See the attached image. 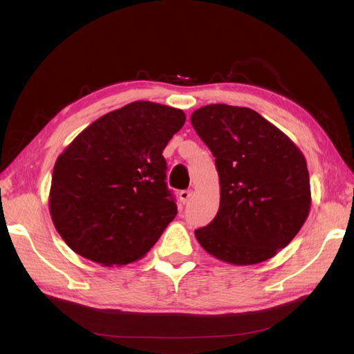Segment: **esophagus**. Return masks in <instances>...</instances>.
Returning a JSON list of instances; mask_svg holds the SVG:
<instances>
[{"instance_id": "1", "label": "esophagus", "mask_w": 354, "mask_h": 354, "mask_svg": "<svg viewBox=\"0 0 354 354\" xmlns=\"http://www.w3.org/2000/svg\"><path fill=\"white\" fill-rule=\"evenodd\" d=\"M190 198H192V190H181V192H179V201H181L184 205L190 201Z\"/></svg>"}]
</instances>
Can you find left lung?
Segmentation results:
<instances>
[{"label":"left lung","mask_w":354,"mask_h":354,"mask_svg":"<svg viewBox=\"0 0 354 354\" xmlns=\"http://www.w3.org/2000/svg\"><path fill=\"white\" fill-rule=\"evenodd\" d=\"M194 131L216 158L221 205L194 231L213 257L230 265L261 263L288 246L310 212L301 150L259 112L208 104L192 114Z\"/></svg>","instance_id":"1"}]
</instances>
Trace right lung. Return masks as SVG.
<instances>
[{
	"label": "right lung",
	"mask_w": 354,
	"mask_h": 354,
	"mask_svg": "<svg viewBox=\"0 0 354 354\" xmlns=\"http://www.w3.org/2000/svg\"><path fill=\"white\" fill-rule=\"evenodd\" d=\"M184 123L181 109L132 102L95 120L59 155L50 214L74 252L103 266L145 257L178 213L162 150Z\"/></svg>",
	"instance_id": "add662e5"
}]
</instances>
